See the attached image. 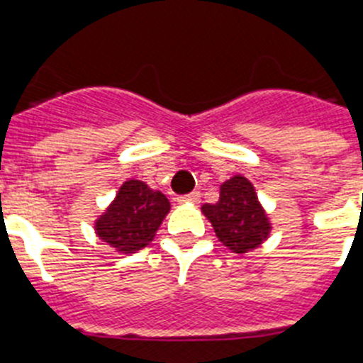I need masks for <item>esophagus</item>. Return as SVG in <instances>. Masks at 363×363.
<instances>
[{"label": "esophagus", "instance_id": "1", "mask_svg": "<svg viewBox=\"0 0 363 363\" xmlns=\"http://www.w3.org/2000/svg\"><path fill=\"white\" fill-rule=\"evenodd\" d=\"M199 201H201V191H191V194L177 197V202H199Z\"/></svg>", "mask_w": 363, "mask_h": 363}]
</instances>
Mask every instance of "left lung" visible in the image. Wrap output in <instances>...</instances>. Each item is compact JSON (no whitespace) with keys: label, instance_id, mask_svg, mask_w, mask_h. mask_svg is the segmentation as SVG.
Instances as JSON below:
<instances>
[{"label":"left lung","instance_id":"left-lung-1","mask_svg":"<svg viewBox=\"0 0 363 363\" xmlns=\"http://www.w3.org/2000/svg\"><path fill=\"white\" fill-rule=\"evenodd\" d=\"M202 213L210 218L218 240L235 253L262 244L271 230L253 184L240 175L224 182L218 201L202 206Z\"/></svg>","mask_w":363,"mask_h":363}]
</instances>
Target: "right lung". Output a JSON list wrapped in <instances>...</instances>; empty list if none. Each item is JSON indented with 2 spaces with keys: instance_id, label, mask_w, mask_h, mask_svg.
Returning a JSON list of instances; mask_svg holds the SVG:
<instances>
[{
  "instance_id": "1",
  "label": "right lung",
  "mask_w": 363,
  "mask_h": 363,
  "mask_svg": "<svg viewBox=\"0 0 363 363\" xmlns=\"http://www.w3.org/2000/svg\"><path fill=\"white\" fill-rule=\"evenodd\" d=\"M168 211L169 202L161 191L141 181H126L106 213L97 218L96 231L110 246L133 253L148 246Z\"/></svg>"
}]
</instances>
